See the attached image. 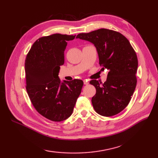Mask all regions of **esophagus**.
<instances>
[{"mask_svg": "<svg viewBox=\"0 0 158 158\" xmlns=\"http://www.w3.org/2000/svg\"><path fill=\"white\" fill-rule=\"evenodd\" d=\"M83 83H84V84H85V85H88V83H89V82H88V80H86V79H85L84 81H83Z\"/></svg>", "mask_w": 158, "mask_h": 158, "instance_id": "esophagus-1", "label": "esophagus"}]
</instances>
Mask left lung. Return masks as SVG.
Here are the masks:
<instances>
[{
  "mask_svg": "<svg viewBox=\"0 0 158 158\" xmlns=\"http://www.w3.org/2000/svg\"><path fill=\"white\" fill-rule=\"evenodd\" d=\"M76 38L92 43L100 66L109 70L105 83L89 82L96 89L92 98L94 109L102 116L117 115L128 105L136 88L138 59L135 49L123 35L109 29L80 33Z\"/></svg>",
  "mask_w": 158,
  "mask_h": 158,
  "instance_id": "obj_1",
  "label": "left lung"
}]
</instances>
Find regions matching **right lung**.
<instances>
[{
  "label": "right lung",
  "instance_id": "right-lung-1",
  "mask_svg": "<svg viewBox=\"0 0 158 158\" xmlns=\"http://www.w3.org/2000/svg\"><path fill=\"white\" fill-rule=\"evenodd\" d=\"M75 35L53 34L33 43L26 56V91L39 114L53 122H62L71 115L81 92L82 80L64 81L58 73L64 63L67 42Z\"/></svg>",
  "mask_w": 158,
  "mask_h": 158
}]
</instances>
